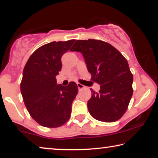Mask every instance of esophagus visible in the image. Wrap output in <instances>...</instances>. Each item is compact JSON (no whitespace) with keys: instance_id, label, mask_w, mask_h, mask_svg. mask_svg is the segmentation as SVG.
I'll return each mask as SVG.
<instances>
[{"instance_id":"1","label":"esophagus","mask_w":158,"mask_h":158,"mask_svg":"<svg viewBox=\"0 0 158 158\" xmlns=\"http://www.w3.org/2000/svg\"><path fill=\"white\" fill-rule=\"evenodd\" d=\"M77 88H78L79 90H81V89H83V88H85V86L79 83H77Z\"/></svg>"}]
</instances>
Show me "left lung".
<instances>
[{"label": "left lung", "mask_w": 158, "mask_h": 158, "mask_svg": "<svg viewBox=\"0 0 158 158\" xmlns=\"http://www.w3.org/2000/svg\"><path fill=\"white\" fill-rule=\"evenodd\" d=\"M70 51L82 53L91 80L100 85L98 92L90 88V115L104 122L119 119L133 94V75L126 58L109 43L91 39L77 40Z\"/></svg>", "instance_id": "left-lung-1"}]
</instances>
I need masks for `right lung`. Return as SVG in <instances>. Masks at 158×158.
<instances>
[{"label": "right lung", "mask_w": 158, "mask_h": 158, "mask_svg": "<svg viewBox=\"0 0 158 158\" xmlns=\"http://www.w3.org/2000/svg\"><path fill=\"white\" fill-rule=\"evenodd\" d=\"M75 41L43 45L30 56L23 68L20 86L23 102L31 117L43 127H59L70 118L78 88L75 82L59 85L56 76L61 71L62 56Z\"/></svg>", "instance_id": "1"}]
</instances>
